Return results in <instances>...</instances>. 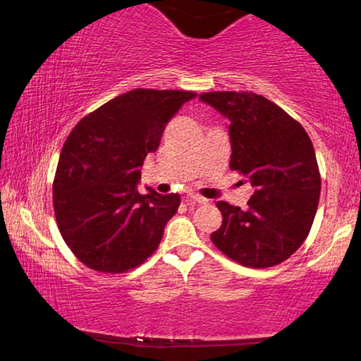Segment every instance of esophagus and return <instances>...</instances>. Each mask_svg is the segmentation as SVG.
Returning a JSON list of instances; mask_svg holds the SVG:
<instances>
[{
	"mask_svg": "<svg viewBox=\"0 0 361 361\" xmlns=\"http://www.w3.org/2000/svg\"><path fill=\"white\" fill-rule=\"evenodd\" d=\"M188 200L195 201V203H198V204H206L207 203L206 198L200 197V195H197V193H188Z\"/></svg>",
	"mask_w": 361,
	"mask_h": 361,
	"instance_id": "esophagus-1",
	"label": "esophagus"
}]
</instances>
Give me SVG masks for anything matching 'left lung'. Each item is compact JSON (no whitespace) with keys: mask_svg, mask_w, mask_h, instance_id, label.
<instances>
[{"mask_svg":"<svg viewBox=\"0 0 361 361\" xmlns=\"http://www.w3.org/2000/svg\"><path fill=\"white\" fill-rule=\"evenodd\" d=\"M200 99L230 120V168L255 188L244 211L219 201L224 220L212 243L244 267L279 264L305 243L317 212L320 173L311 137L262 94L211 92Z\"/></svg>","mask_w":361,"mask_h":361,"instance_id":"8db88e82","label":"left lung"}]
</instances>
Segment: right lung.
<instances>
[{
  "instance_id": "right-lung-1",
  "label": "right lung",
  "mask_w": 361,
  "mask_h": 361,
  "mask_svg": "<svg viewBox=\"0 0 361 361\" xmlns=\"http://www.w3.org/2000/svg\"><path fill=\"white\" fill-rule=\"evenodd\" d=\"M193 92L136 88L107 101L74 126L54 180L63 239L88 268L125 273L157 250L180 197L139 193L145 157Z\"/></svg>"
}]
</instances>
